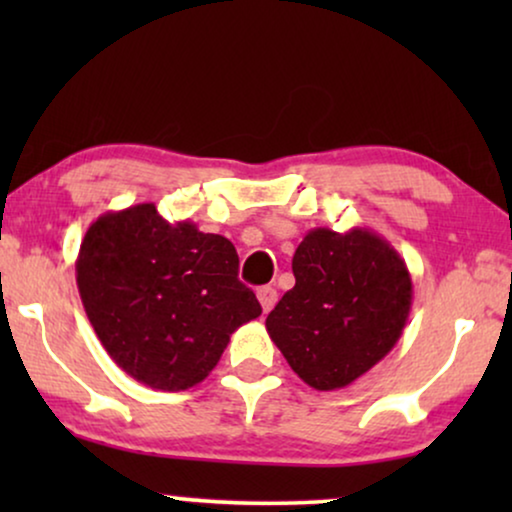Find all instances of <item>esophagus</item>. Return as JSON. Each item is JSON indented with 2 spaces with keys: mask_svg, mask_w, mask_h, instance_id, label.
I'll use <instances>...</instances> for the list:
<instances>
[{
  "mask_svg": "<svg viewBox=\"0 0 512 512\" xmlns=\"http://www.w3.org/2000/svg\"><path fill=\"white\" fill-rule=\"evenodd\" d=\"M256 296H258V303H261L265 314H268L277 303V289H275V286H261V289L256 291Z\"/></svg>",
  "mask_w": 512,
  "mask_h": 512,
  "instance_id": "34e87169",
  "label": "esophagus"
}]
</instances>
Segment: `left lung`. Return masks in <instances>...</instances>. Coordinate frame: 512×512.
Instances as JSON below:
<instances>
[{"mask_svg":"<svg viewBox=\"0 0 512 512\" xmlns=\"http://www.w3.org/2000/svg\"><path fill=\"white\" fill-rule=\"evenodd\" d=\"M291 268L296 286L265 319L270 340L312 389H345L401 338L412 307L408 265L370 228H312Z\"/></svg>","mask_w":512,"mask_h":512,"instance_id":"8db88e82","label":"left lung"}]
</instances>
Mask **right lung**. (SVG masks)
I'll list each match as a JSON object with an SVG mask.
<instances>
[{"label": "right lung", "instance_id": "1", "mask_svg": "<svg viewBox=\"0 0 512 512\" xmlns=\"http://www.w3.org/2000/svg\"><path fill=\"white\" fill-rule=\"evenodd\" d=\"M237 268L226 237L165 221L142 202L90 223L76 286L118 368L151 389L184 391L212 373L237 328L261 317Z\"/></svg>", "mask_w": 512, "mask_h": 512}]
</instances>
